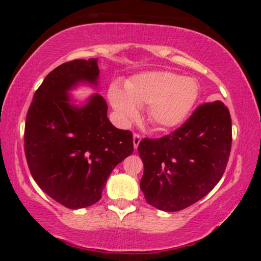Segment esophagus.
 <instances>
[{
  "label": "esophagus",
  "mask_w": 261,
  "mask_h": 261,
  "mask_svg": "<svg viewBox=\"0 0 261 261\" xmlns=\"http://www.w3.org/2000/svg\"><path fill=\"white\" fill-rule=\"evenodd\" d=\"M140 140H141V136L138 135V134H135L134 135V146H135V148L138 147Z\"/></svg>",
  "instance_id": "obj_1"
}]
</instances>
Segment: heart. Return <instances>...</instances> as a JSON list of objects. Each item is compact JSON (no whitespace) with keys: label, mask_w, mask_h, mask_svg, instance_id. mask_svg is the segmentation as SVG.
Segmentation results:
<instances>
[{"label":"heart","mask_w":261,"mask_h":261,"mask_svg":"<svg viewBox=\"0 0 261 261\" xmlns=\"http://www.w3.org/2000/svg\"><path fill=\"white\" fill-rule=\"evenodd\" d=\"M109 100L123 124L138 114L137 107L148 106L149 121L161 129L182 123L191 112L198 96L197 82L168 71L137 74L125 84V92L118 85L109 88Z\"/></svg>","instance_id":"obj_1"}]
</instances>
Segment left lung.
Instances as JSON below:
<instances>
[{"instance_id":"8db88e82","label":"left lung","mask_w":261,"mask_h":261,"mask_svg":"<svg viewBox=\"0 0 261 261\" xmlns=\"http://www.w3.org/2000/svg\"><path fill=\"white\" fill-rule=\"evenodd\" d=\"M231 141L230 113L221 101L200 105L169 135L144 138L138 153L145 199L165 212L182 211L200 200L222 177Z\"/></svg>"}]
</instances>
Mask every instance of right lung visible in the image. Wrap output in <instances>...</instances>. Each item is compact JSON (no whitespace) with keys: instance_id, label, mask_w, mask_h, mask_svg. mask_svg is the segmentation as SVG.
I'll list each match as a JSON object with an SVG mask.
<instances>
[{"instance_id":"obj_1","label":"right lung","mask_w":261,"mask_h":261,"mask_svg":"<svg viewBox=\"0 0 261 261\" xmlns=\"http://www.w3.org/2000/svg\"><path fill=\"white\" fill-rule=\"evenodd\" d=\"M99 72L96 59L59 65L35 91L26 115L31 175L51 199L71 210L99 201L114 168L134 152L132 132L109 122L100 94L83 107L69 103L70 88L81 82L96 85Z\"/></svg>"}]
</instances>
